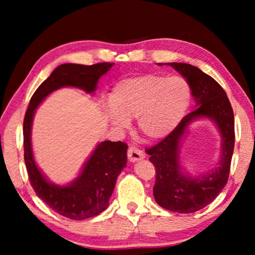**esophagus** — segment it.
I'll return each mask as SVG.
<instances>
[{"label":"esophagus","mask_w":255,"mask_h":255,"mask_svg":"<svg viewBox=\"0 0 255 255\" xmlns=\"http://www.w3.org/2000/svg\"><path fill=\"white\" fill-rule=\"evenodd\" d=\"M127 156L130 162H136V161H139L141 158H144L145 155L139 148L135 147V146H130V147L128 148Z\"/></svg>","instance_id":"1"}]
</instances>
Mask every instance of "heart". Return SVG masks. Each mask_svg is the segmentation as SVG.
<instances>
[{
  "label": "heart",
  "mask_w": 255,
  "mask_h": 255,
  "mask_svg": "<svg viewBox=\"0 0 255 255\" xmlns=\"http://www.w3.org/2000/svg\"><path fill=\"white\" fill-rule=\"evenodd\" d=\"M191 89L181 76L144 74L118 82L109 96L107 117L116 128L137 118L139 131L148 139H161L178 126L187 112Z\"/></svg>",
  "instance_id": "b5f03b06"
}]
</instances>
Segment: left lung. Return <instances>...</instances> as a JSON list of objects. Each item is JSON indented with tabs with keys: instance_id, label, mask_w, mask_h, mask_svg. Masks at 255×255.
<instances>
[{
	"instance_id": "8db88e82",
	"label": "left lung",
	"mask_w": 255,
	"mask_h": 255,
	"mask_svg": "<svg viewBox=\"0 0 255 255\" xmlns=\"http://www.w3.org/2000/svg\"><path fill=\"white\" fill-rule=\"evenodd\" d=\"M169 65L187 79L197 108L184 116L169 135L145 150L155 166L153 193L157 204L174 213L191 214L209 205L227 183L235 143L234 112L226 92L213 77L190 64ZM198 117L215 120L223 137V149L217 169L192 179L180 172L178 141L187 125Z\"/></svg>"
}]
</instances>
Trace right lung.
Segmentation results:
<instances>
[{"instance_id":"right-lung-1","label":"right lung","mask_w":255,"mask_h":255,"mask_svg":"<svg viewBox=\"0 0 255 255\" xmlns=\"http://www.w3.org/2000/svg\"><path fill=\"white\" fill-rule=\"evenodd\" d=\"M114 64H63L55 68L30 99L23 119L24 163L30 184L47 206L73 221L94 217L107 208L118 175L126 166L128 146L124 141H102L86 162L79 178L67 187H58L49 183L44 178L33 161L30 140L32 117L38 105L50 92L62 86H76L89 93L93 92L97 88L98 80L106 74Z\"/></svg>"}]
</instances>
